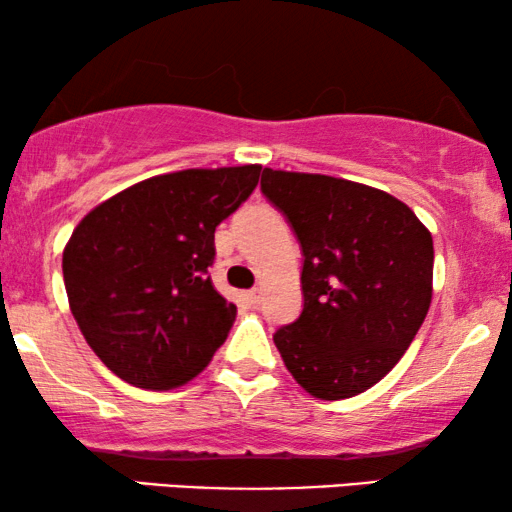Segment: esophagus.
I'll return each instance as SVG.
<instances>
[{
    "mask_svg": "<svg viewBox=\"0 0 512 512\" xmlns=\"http://www.w3.org/2000/svg\"><path fill=\"white\" fill-rule=\"evenodd\" d=\"M247 300L251 305H258L263 300V291L261 289H251V291H247Z\"/></svg>",
    "mask_w": 512,
    "mask_h": 512,
    "instance_id": "34e87169",
    "label": "esophagus"
}]
</instances>
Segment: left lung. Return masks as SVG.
<instances>
[{
  "label": "left lung",
  "mask_w": 512,
  "mask_h": 512,
  "mask_svg": "<svg viewBox=\"0 0 512 512\" xmlns=\"http://www.w3.org/2000/svg\"><path fill=\"white\" fill-rule=\"evenodd\" d=\"M261 191L303 247V312L275 333L284 366L321 401L366 391L401 361L433 296L429 228L394 195L265 167Z\"/></svg>",
  "instance_id": "1"
}]
</instances>
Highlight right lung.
Listing matches in <instances>:
<instances>
[{
	"label": "right lung",
	"instance_id": "1",
	"mask_svg": "<svg viewBox=\"0 0 512 512\" xmlns=\"http://www.w3.org/2000/svg\"><path fill=\"white\" fill-rule=\"evenodd\" d=\"M261 165L144 179L83 216L62 251L76 324L123 382H191L228 338L237 307L214 289V230L249 198Z\"/></svg>",
	"mask_w": 512,
	"mask_h": 512
}]
</instances>
